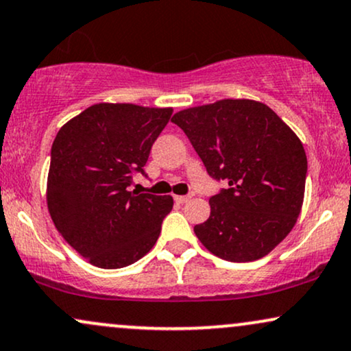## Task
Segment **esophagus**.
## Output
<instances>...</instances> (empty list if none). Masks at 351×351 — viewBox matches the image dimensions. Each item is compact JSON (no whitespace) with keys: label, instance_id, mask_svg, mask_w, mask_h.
<instances>
[{"label":"esophagus","instance_id":"1","mask_svg":"<svg viewBox=\"0 0 351 351\" xmlns=\"http://www.w3.org/2000/svg\"><path fill=\"white\" fill-rule=\"evenodd\" d=\"M191 197L189 196H175V201L180 202V204H183V202H188Z\"/></svg>","mask_w":351,"mask_h":351}]
</instances>
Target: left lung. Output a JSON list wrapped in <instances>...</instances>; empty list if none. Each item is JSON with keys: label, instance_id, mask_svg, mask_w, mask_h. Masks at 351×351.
I'll return each mask as SVG.
<instances>
[{"label": "left lung", "instance_id": "obj_1", "mask_svg": "<svg viewBox=\"0 0 351 351\" xmlns=\"http://www.w3.org/2000/svg\"><path fill=\"white\" fill-rule=\"evenodd\" d=\"M213 178L229 188L209 199L194 234L219 258L258 260L293 230L304 201L302 142L267 104L221 99L173 116Z\"/></svg>", "mask_w": 351, "mask_h": 351}]
</instances>
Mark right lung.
Segmentation results:
<instances>
[{
    "label": "right lung",
    "instance_id": "1",
    "mask_svg": "<svg viewBox=\"0 0 351 351\" xmlns=\"http://www.w3.org/2000/svg\"><path fill=\"white\" fill-rule=\"evenodd\" d=\"M171 108L93 104L58 130L50 152L47 208L62 237L95 267L124 268L152 250L171 196L129 191Z\"/></svg>",
    "mask_w": 351,
    "mask_h": 351
}]
</instances>
